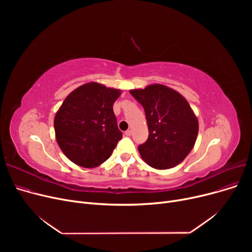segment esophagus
<instances>
[{
    "label": "esophagus",
    "instance_id": "34e87169",
    "mask_svg": "<svg viewBox=\"0 0 252 252\" xmlns=\"http://www.w3.org/2000/svg\"><path fill=\"white\" fill-rule=\"evenodd\" d=\"M126 136H127V137H129L130 135H131V130L130 129H127V130H126Z\"/></svg>",
    "mask_w": 252,
    "mask_h": 252
}]
</instances>
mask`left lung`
Here are the masks:
<instances>
[{
  "label": "left lung",
  "instance_id": "obj_1",
  "mask_svg": "<svg viewBox=\"0 0 252 252\" xmlns=\"http://www.w3.org/2000/svg\"><path fill=\"white\" fill-rule=\"evenodd\" d=\"M129 93L144 107L149 129L148 140L138 148L142 159L156 169L180 164L193 149L199 129L188 101L160 84Z\"/></svg>",
  "mask_w": 252,
  "mask_h": 252
}]
</instances>
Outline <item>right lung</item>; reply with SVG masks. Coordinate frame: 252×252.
<instances>
[{
  "mask_svg": "<svg viewBox=\"0 0 252 252\" xmlns=\"http://www.w3.org/2000/svg\"><path fill=\"white\" fill-rule=\"evenodd\" d=\"M122 91L97 82L79 86L65 98L55 114V137L60 149L73 163L99 166L123 138L113 112Z\"/></svg>",
  "mask_w": 252,
  "mask_h": 252,
  "instance_id": "add662e5",
  "label": "right lung"
}]
</instances>
